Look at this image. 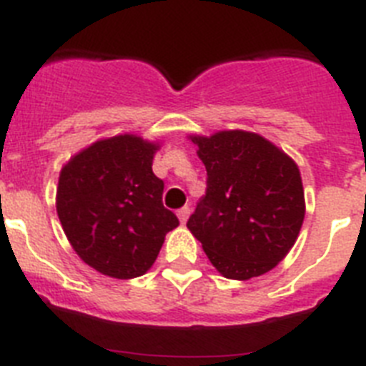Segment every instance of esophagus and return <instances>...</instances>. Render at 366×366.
I'll use <instances>...</instances> for the list:
<instances>
[{"instance_id": "1", "label": "esophagus", "mask_w": 366, "mask_h": 366, "mask_svg": "<svg viewBox=\"0 0 366 366\" xmlns=\"http://www.w3.org/2000/svg\"><path fill=\"white\" fill-rule=\"evenodd\" d=\"M177 215H179V219H180V222H186L187 221V217H189V208H187V206H182V208L179 209V212H177Z\"/></svg>"}]
</instances>
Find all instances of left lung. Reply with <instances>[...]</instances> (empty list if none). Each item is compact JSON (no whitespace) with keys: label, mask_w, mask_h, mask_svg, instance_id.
Listing matches in <instances>:
<instances>
[{"label":"left lung","mask_w":366,"mask_h":366,"mask_svg":"<svg viewBox=\"0 0 366 366\" xmlns=\"http://www.w3.org/2000/svg\"><path fill=\"white\" fill-rule=\"evenodd\" d=\"M192 142L208 177L187 228L222 276L265 274L291 250L306 214L297 164L254 132L222 130Z\"/></svg>","instance_id":"1"}]
</instances>
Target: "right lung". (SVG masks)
Segmentation results:
<instances>
[{"instance_id": "1", "label": "right lung", "mask_w": 366, "mask_h": 366, "mask_svg": "<svg viewBox=\"0 0 366 366\" xmlns=\"http://www.w3.org/2000/svg\"><path fill=\"white\" fill-rule=\"evenodd\" d=\"M158 145L132 134L101 139L60 173L56 214L75 252L101 274L129 280L151 269L177 215L152 173Z\"/></svg>"}]
</instances>
